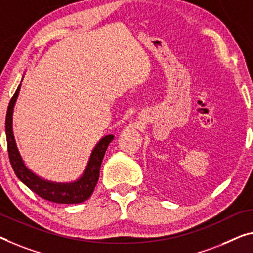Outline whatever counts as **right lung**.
<instances>
[{
    "mask_svg": "<svg viewBox=\"0 0 253 253\" xmlns=\"http://www.w3.org/2000/svg\"><path fill=\"white\" fill-rule=\"evenodd\" d=\"M20 89V85L18 86L16 93L11 97L9 107H7L5 117V134L7 153H9L10 164L12 166L14 174L30 190L47 201L55 203H81L87 200L92 195L94 188L96 186L97 180L100 177V168L102 164L105 151L108 145L114 139V135H108L97 143L94 148L92 156L89 158L87 168L81 178L77 182L70 184L52 183L47 180L40 178L35 174H33L26 167L22 161L20 153L17 149L16 141H14L12 131V112L13 107Z\"/></svg>",
    "mask_w": 253,
    "mask_h": 253,
    "instance_id": "right-lung-1",
    "label": "right lung"
}]
</instances>
